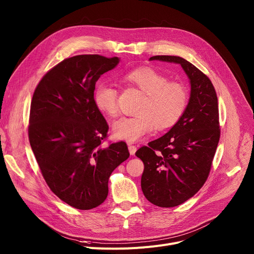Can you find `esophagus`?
Instances as JSON below:
<instances>
[{"label": "esophagus", "instance_id": "obj_1", "mask_svg": "<svg viewBox=\"0 0 254 254\" xmlns=\"http://www.w3.org/2000/svg\"><path fill=\"white\" fill-rule=\"evenodd\" d=\"M128 148H129V153H130V155H134V154H135L136 150H137L135 145L130 144V143H128Z\"/></svg>", "mask_w": 254, "mask_h": 254}]
</instances>
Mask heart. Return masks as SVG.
I'll use <instances>...</instances> for the list:
<instances>
[{
  "label": "heart",
  "instance_id": "1",
  "mask_svg": "<svg viewBox=\"0 0 254 254\" xmlns=\"http://www.w3.org/2000/svg\"><path fill=\"white\" fill-rule=\"evenodd\" d=\"M123 80L144 94L136 116L124 117L113 125L114 136L128 142L141 139L156 127L169 128L182 118L189 102V91L180 82L169 81L152 67H137L126 72ZM96 108L109 116L118 115V91L110 84L99 83L93 91Z\"/></svg>",
  "mask_w": 254,
  "mask_h": 254
}]
</instances>
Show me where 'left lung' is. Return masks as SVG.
Returning a JSON list of instances; mask_svg holds the SVG:
<instances>
[{"label": "left lung", "instance_id": "left-lung-1", "mask_svg": "<svg viewBox=\"0 0 254 254\" xmlns=\"http://www.w3.org/2000/svg\"><path fill=\"white\" fill-rule=\"evenodd\" d=\"M150 61L181 64L190 84L188 107L178 122L135 153L144 164V197L159 207H175L198 192L209 175L220 136L217 96L209 78L185 58L157 55Z\"/></svg>", "mask_w": 254, "mask_h": 254}]
</instances>
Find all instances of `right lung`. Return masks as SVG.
Listing matches in <instances>:
<instances>
[{
	"instance_id": "add662e5",
	"label": "right lung",
	"mask_w": 254,
	"mask_h": 254,
	"mask_svg": "<svg viewBox=\"0 0 254 254\" xmlns=\"http://www.w3.org/2000/svg\"><path fill=\"white\" fill-rule=\"evenodd\" d=\"M120 62L98 54L64 59L33 95L28 138L50 190L69 206L89 210L109 193V178L129 158L126 142L103 146L109 125L93 101L97 80Z\"/></svg>"
}]
</instances>
